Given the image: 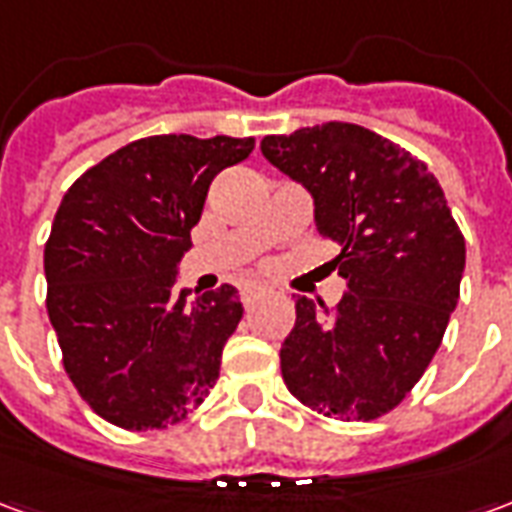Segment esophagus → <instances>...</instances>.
Instances as JSON below:
<instances>
[{
    "mask_svg": "<svg viewBox=\"0 0 512 512\" xmlns=\"http://www.w3.org/2000/svg\"><path fill=\"white\" fill-rule=\"evenodd\" d=\"M263 293H266V288H260V285H244V288H241V301H244V307H252Z\"/></svg>",
    "mask_w": 512,
    "mask_h": 512,
    "instance_id": "obj_1",
    "label": "esophagus"
}]
</instances>
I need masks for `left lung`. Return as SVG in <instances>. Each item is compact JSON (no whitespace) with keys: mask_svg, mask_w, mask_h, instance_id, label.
I'll return each instance as SVG.
<instances>
[{"mask_svg":"<svg viewBox=\"0 0 512 512\" xmlns=\"http://www.w3.org/2000/svg\"><path fill=\"white\" fill-rule=\"evenodd\" d=\"M263 156L315 200L340 246L337 307L296 296L279 365L290 395L323 417L378 419L414 389L461 296L466 241L425 161L376 131L323 123L266 136Z\"/></svg>","mask_w":512,"mask_h":512,"instance_id":"left-lung-1","label":"left lung"}]
</instances>
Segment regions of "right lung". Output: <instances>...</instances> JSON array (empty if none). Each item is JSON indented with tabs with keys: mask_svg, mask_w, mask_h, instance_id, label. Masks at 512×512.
<instances>
[{
	"mask_svg": "<svg viewBox=\"0 0 512 512\" xmlns=\"http://www.w3.org/2000/svg\"><path fill=\"white\" fill-rule=\"evenodd\" d=\"M252 136H145L73 180L43 252L62 367L98 417L123 430L186 419L219 378L244 315L233 285L175 290L211 180Z\"/></svg>",
	"mask_w": 512,
	"mask_h": 512,
	"instance_id": "obj_1",
	"label": "right lung"
}]
</instances>
